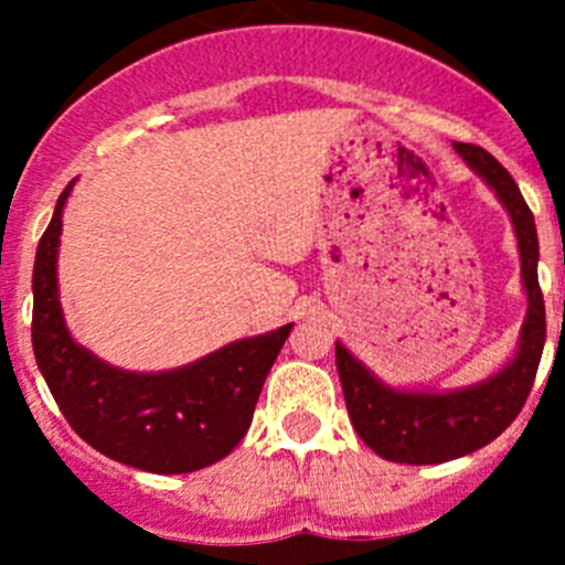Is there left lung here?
<instances>
[{"mask_svg":"<svg viewBox=\"0 0 565 565\" xmlns=\"http://www.w3.org/2000/svg\"><path fill=\"white\" fill-rule=\"evenodd\" d=\"M465 158L509 210L520 243L522 284L527 292V315L520 330L516 355L483 383L470 388L426 393L398 391L374 377L344 344H335V369L344 391L347 413L358 437L377 457L398 465H440L489 446L525 407L539 372L546 341L544 295L539 287V235L530 207L514 177L483 147L454 141Z\"/></svg>","mask_w":565,"mask_h":565,"instance_id":"1","label":"left lung"}]
</instances>
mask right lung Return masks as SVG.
Returning a JSON list of instances; mask_svg holds the SVG:
<instances>
[{"mask_svg":"<svg viewBox=\"0 0 565 565\" xmlns=\"http://www.w3.org/2000/svg\"><path fill=\"white\" fill-rule=\"evenodd\" d=\"M73 182L56 199L32 270V347L51 396L73 431L108 459L161 476L215 465L246 437L292 324L232 341L172 372L108 366L73 341L60 306L56 254Z\"/></svg>","mask_w":565,"mask_h":565,"instance_id":"right-lung-1","label":"right lung"}]
</instances>
